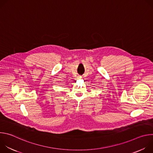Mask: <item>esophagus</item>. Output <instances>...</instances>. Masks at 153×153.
Instances as JSON below:
<instances>
[{"mask_svg":"<svg viewBox=\"0 0 153 153\" xmlns=\"http://www.w3.org/2000/svg\"><path fill=\"white\" fill-rule=\"evenodd\" d=\"M79 79H81V78H82V77H81V76H79Z\"/></svg>","mask_w":153,"mask_h":153,"instance_id":"34e87169","label":"esophagus"}]
</instances>
